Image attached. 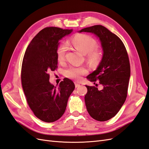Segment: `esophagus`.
I'll list each match as a JSON object with an SVG mask.
<instances>
[{
    "mask_svg": "<svg viewBox=\"0 0 149 149\" xmlns=\"http://www.w3.org/2000/svg\"><path fill=\"white\" fill-rule=\"evenodd\" d=\"M80 86H81V84H80L79 83H78V82H75V86L76 88H77V87H79Z\"/></svg>",
    "mask_w": 149,
    "mask_h": 149,
    "instance_id": "34e87169",
    "label": "esophagus"
}]
</instances>
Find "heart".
Returning a JSON list of instances; mask_svg holds the SVG:
<instances>
[{
	"label": "heart",
	"mask_w": 149,
	"mask_h": 149,
	"mask_svg": "<svg viewBox=\"0 0 149 149\" xmlns=\"http://www.w3.org/2000/svg\"><path fill=\"white\" fill-rule=\"evenodd\" d=\"M67 43L82 54L85 55L87 62L92 65L97 66L102 61V53L100 49L96 47L97 41L92 36L86 34L78 33L68 40ZM65 45H58L56 51V59L58 62L62 63L65 60ZM87 72L88 70L85 67H71L65 71V75L68 78L79 81Z\"/></svg>",
	"instance_id": "obj_1"
}]
</instances>
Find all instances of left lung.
<instances>
[{
    "label": "left lung",
    "mask_w": 149,
    "mask_h": 149,
    "mask_svg": "<svg viewBox=\"0 0 149 149\" xmlns=\"http://www.w3.org/2000/svg\"><path fill=\"white\" fill-rule=\"evenodd\" d=\"M79 32L92 33L101 43L103 56L97 69L87 77L91 82H99L103 88L86 86L87 93L85 102L90 116L105 121L120 111L127 96L130 65L128 53L120 38L104 26L95 25ZM95 84V82H94Z\"/></svg>",
    "instance_id": "left-lung-1"
}]
</instances>
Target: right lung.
<instances>
[{
	"mask_svg": "<svg viewBox=\"0 0 149 149\" xmlns=\"http://www.w3.org/2000/svg\"><path fill=\"white\" fill-rule=\"evenodd\" d=\"M72 31L56 27L41 30L26 48L22 60L21 77L26 101L34 114L47 123L62 117L75 89L74 83L67 78L58 87L49 82V72L58 67L56 51L58 41Z\"/></svg>",
	"mask_w": 149,
	"mask_h": 149,
	"instance_id": "1",
	"label": "right lung"
}]
</instances>
